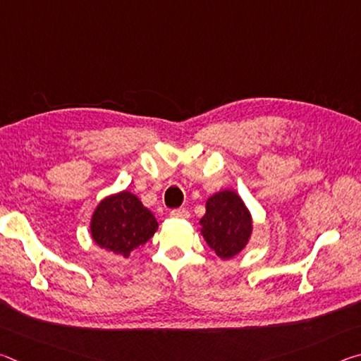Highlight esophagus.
Wrapping results in <instances>:
<instances>
[{"instance_id":"1","label":"esophagus","mask_w":361,"mask_h":361,"mask_svg":"<svg viewBox=\"0 0 361 361\" xmlns=\"http://www.w3.org/2000/svg\"><path fill=\"white\" fill-rule=\"evenodd\" d=\"M170 216L172 218H180V219H186L189 218V212L186 209H175L170 212Z\"/></svg>"}]
</instances>
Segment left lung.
<instances>
[{"label":"left lung","instance_id":"8db88e82","mask_svg":"<svg viewBox=\"0 0 361 361\" xmlns=\"http://www.w3.org/2000/svg\"><path fill=\"white\" fill-rule=\"evenodd\" d=\"M200 219L204 239L223 259L235 256L247 245L252 234V216L234 191H221L207 200Z\"/></svg>","mask_w":361,"mask_h":361}]
</instances>
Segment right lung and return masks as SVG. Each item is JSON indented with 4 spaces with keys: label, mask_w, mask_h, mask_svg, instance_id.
<instances>
[{
    "label": "right lung",
    "mask_w": 361,
    "mask_h": 361,
    "mask_svg": "<svg viewBox=\"0 0 361 361\" xmlns=\"http://www.w3.org/2000/svg\"><path fill=\"white\" fill-rule=\"evenodd\" d=\"M156 229L157 221L152 213L137 195L127 191L102 200L90 223L95 243L124 258L145 245Z\"/></svg>",
    "instance_id": "add662e5"
}]
</instances>
